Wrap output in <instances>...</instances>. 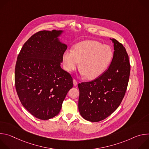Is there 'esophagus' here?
Wrapping results in <instances>:
<instances>
[{
    "label": "esophagus",
    "instance_id": "esophagus-1",
    "mask_svg": "<svg viewBox=\"0 0 149 149\" xmlns=\"http://www.w3.org/2000/svg\"><path fill=\"white\" fill-rule=\"evenodd\" d=\"M73 84H74V86H77V84H78V82L77 81L76 79H73Z\"/></svg>",
    "mask_w": 149,
    "mask_h": 149
}]
</instances>
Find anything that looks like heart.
Segmentation results:
<instances>
[{
	"instance_id": "1",
	"label": "heart",
	"mask_w": 149,
	"mask_h": 149,
	"mask_svg": "<svg viewBox=\"0 0 149 149\" xmlns=\"http://www.w3.org/2000/svg\"><path fill=\"white\" fill-rule=\"evenodd\" d=\"M113 58L111 48L96 40H84L77 44L72 51H66L62 55L64 69L71 72L78 67L81 74L89 79L100 77L107 70Z\"/></svg>"
}]
</instances>
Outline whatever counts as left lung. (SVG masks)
<instances>
[{
	"label": "left lung",
	"mask_w": 149,
	"mask_h": 149,
	"mask_svg": "<svg viewBox=\"0 0 149 149\" xmlns=\"http://www.w3.org/2000/svg\"><path fill=\"white\" fill-rule=\"evenodd\" d=\"M107 70L95 79L78 84V109L86 120L98 122L110 116L121 104L128 86L130 64L125 48L115 39Z\"/></svg>",
	"instance_id": "obj_1"
}]
</instances>
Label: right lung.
<instances>
[{"label":"right lung","instance_id":"add662e5","mask_svg":"<svg viewBox=\"0 0 149 149\" xmlns=\"http://www.w3.org/2000/svg\"><path fill=\"white\" fill-rule=\"evenodd\" d=\"M62 32L35 33L24 44L17 58L15 82L17 95L24 107L40 120L58 115L73 87L72 77L61 68L67 48L58 39Z\"/></svg>","mask_w":149,"mask_h":149}]
</instances>
